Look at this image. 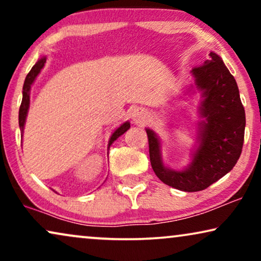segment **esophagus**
I'll list each match as a JSON object with an SVG mask.
<instances>
[{
  "instance_id": "1",
  "label": "esophagus",
  "mask_w": 261,
  "mask_h": 261,
  "mask_svg": "<svg viewBox=\"0 0 261 261\" xmlns=\"http://www.w3.org/2000/svg\"><path fill=\"white\" fill-rule=\"evenodd\" d=\"M133 120L135 121V123H142L146 120V112L144 109L139 108L134 112L133 114Z\"/></svg>"
}]
</instances>
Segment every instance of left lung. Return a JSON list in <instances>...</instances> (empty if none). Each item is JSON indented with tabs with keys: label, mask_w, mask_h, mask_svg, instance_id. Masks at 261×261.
Segmentation results:
<instances>
[{
	"label": "left lung",
	"mask_w": 261,
	"mask_h": 261,
	"mask_svg": "<svg viewBox=\"0 0 261 261\" xmlns=\"http://www.w3.org/2000/svg\"><path fill=\"white\" fill-rule=\"evenodd\" d=\"M209 56V60L192 69L196 84L205 97L201 114L206 122L202 123L199 146L190 167L180 172L166 169L160 158L158 138L152 130H146L149 160L156 177L187 192L204 190L229 172L244 146L246 115L238 84L220 57L213 52Z\"/></svg>",
	"instance_id": "8db88e82"
}]
</instances>
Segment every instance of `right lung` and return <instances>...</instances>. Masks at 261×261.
Instances as JSON below:
<instances>
[{
    "mask_svg": "<svg viewBox=\"0 0 261 261\" xmlns=\"http://www.w3.org/2000/svg\"><path fill=\"white\" fill-rule=\"evenodd\" d=\"M46 63V59L45 58H41L40 60H38L37 63H35V65L32 67V70L28 72L26 80H24V83H23V91H22V102H21V106H20V110H19V126H20V129L23 130V124H24V121H26V116H27V112H28V107H30V90H31V85L33 83L35 77L38 76L39 72H40V70L44 67ZM130 124L129 122H126L123 123L122 126L117 128V129L114 132L112 138H110L109 140V146L113 144L114 141L116 140L117 138L120 137V135H122L124 132H127L129 129Z\"/></svg>",
    "mask_w": 261,
    "mask_h": 261,
    "instance_id": "obj_1",
    "label": "right lung"
}]
</instances>
